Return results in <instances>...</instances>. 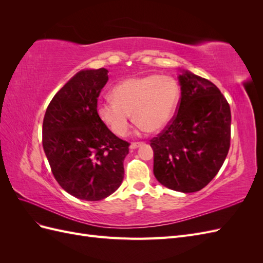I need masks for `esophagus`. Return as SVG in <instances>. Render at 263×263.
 <instances>
[{
  "label": "esophagus",
  "instance_id": "34e87169",
  "mask_svg": "<svg viewBox=\"0 0 263 263\" xmlns=\"http://www.w3.org/2000/svg\"><path fill=\"white\" fill-rule=\"evenodd\" d=\"M144 145V142H141V141H139V142H132L130 144V149H137L138 147H140V146H142Z\"/></svg>",
  "mask_w": 263,
  "mask_h": 263
}]
</instances>
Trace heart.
I'll return each instance as SVG.
<instances>
[{"mask_svg":"<svg viewBox=\"0 0 263 263\" xmlns=\"http://www.w3.org/2000/svg\"><path fill=\"white\" fill-rule=\"evenodd\" d=\"M180 86L172 77L150 74L117 83L112 100L99 103L98 115L116 136L123 137L132 126V113L140 129L156 133L172 121L180 101Z\"/></svg>","mask_w":263,"mask_h":263,"instance_id":"heart-1","label":"heart"}]
</instances>
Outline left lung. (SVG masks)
I'll return each instance as SVG.
<instances>
[{
  "label": "left lung",
  "instance_id": "1",
  "mask_svg": "<svg viewBox=\"0 0 263 263\" xmlns=\"http://www.w3.org/2000/svg\"><path fill=\"white\" fill-rule=\"evenodd\" d=\"M179 81L177 114L150 146L156 179L173 191L192 193L208 185L224 163L232 114L224 95L208 79L184 71Z\"/></svg>",
  "mask_w": 263,
  "mask_h": 263
}]
</instances>
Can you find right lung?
Here are the masks:
<instances>
[{"instance_id":"add662e5","label":"right lung","mask_w":263,"mask_h":263,"mask_svg":"<svg viewBox=\"0 0 263 263\" xmlns=\"http://www.w3.org/2000/svg\"><path fill=\"white\" fill-rule=\"evenodd\" d=\"M108 71L82 70L50 101L43 123V147L54 179L69 194L101 201L122 184L129 142L98 115V98Z\"/></svg>"}]
</instances>
